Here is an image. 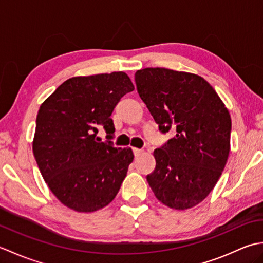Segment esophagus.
<instances>
[{
    "instance_id": "obj_1",
    "label": "esophagus",
    "mask_w": 263,
    "mask_h": 263,
    "mask_svg": "<svg viewBox=\"0 0 263 263\" xmlns=\"http://www.w3.org/2000/svg\"><path fill=\"white\" fill-rule=\"evenodd\" d=\"M132 150H133V154H135L136 157H138V156L142 153V150L141 149H138V148H133Z\"/></svg>"
}]
</instances>
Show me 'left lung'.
Masks as SVG:
<instances>
[{
	"mask_svg": "<svg viewBox=\"0 0 263 263\" xmlns=\"http://www.w3.org/2000/svg\"><path fill=\"white\" fill-rule=\"evenodd\" d=\"M137 90L161 133L175 128L154 156L147 181L160 202L185 210L204 200L219 180L231 147L228 109L203 78L164 68L139 70Z\"/></svg>",
	"mask_w": 263,
	"mask_h": 263,
	"instance_id": "obj_1",
	"label": "left lung"
}]
</instances>
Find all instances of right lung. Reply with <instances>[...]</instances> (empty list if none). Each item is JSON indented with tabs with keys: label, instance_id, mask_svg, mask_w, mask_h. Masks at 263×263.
Here are the masks:
<instances>
[{
	"label": "right lung",
	"instance_id": "add662e5",
	"mask_svg": "<svg viewBox=\"0 0 263 263\" xmlns=\"http://www.w3.org/2000/svg\"><path fill=\"white\" fill-rule=\"evenodd\" d=\"M135 90L124 72L74 77L41 105L32 152L43 178L64 205L79 212L104 208L116 197L133 161L131 148H115L110 115ZM99 128L108 140L100 141Z\"/></svg>",
	"mask_w": 263,
	"mask_h": 263
}]
</instances>
